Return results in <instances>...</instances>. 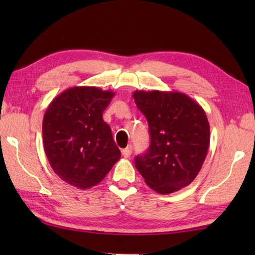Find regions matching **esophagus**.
Here are the masks:
<instances>
[{"mask_svg":"<svg viewBox=\"0 0 255 255\" xmlns=\"http://www.w3.org/2000/svg\"><path fill=\"white\" fill-rule=\"evenodd\" d=\"M131 152H132V148L131 145H128L127 148H125L122 150V154L124 158H129V156L131 155Z\"/></svg>","mask_w":255,"mask_h":255,"instance_id":"esophagus-1","label":"esophagus"}]
</instances>
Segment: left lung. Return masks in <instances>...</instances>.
Masks as SVG:
<instances>
[{
    "mask_svg": "<svg viewBox=\"0 0 255 255\" xmlns=\"http://www.w3.org/2000/svg\"><path fill=\"white\" fill-rule=\"evenodd\" d=\"M132 97L149 124L150 147L134 159L145 184L164 195L188 186L208 152L210 129L203 107L174 91H134Z\"/></svg>",
    "mask_w": 255,
    "mask_h": 255,
    "instance_id": "left-lung-1",
    "label": "left lung"
}]
</instances>
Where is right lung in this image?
<instances>
[{
  "instance_id": "obj_1",
  "label": "right lung",
  "mask_w": 255,
  "mask_h": 255,
  "mask_svg": "<svg viewBox=\"0 0 255 255\" xmlns=\"http://www.w3.org/2000/svg\"><path fill=\"white\" fill-rule=\"evenodd\" d=\"M115 95L74 86L52 100L42 121V141L53 172L80 189L99 184L121 159L103 112Z\"/></svg>"
}]
</instances>
